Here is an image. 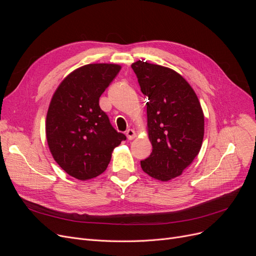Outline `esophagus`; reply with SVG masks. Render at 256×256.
Here are the masks:
<instances>
[{
  "label": "esophagus",
  "instance_id": "obj_1",
  "mask_svg": "<svg viewBox=\"0 0 256 256\" xmlns=\"http://www.w3.org/2000/svg\"><path fill=\"white\" fill-rule=\"evenodd\" d=\"M126 137H128V140H132L134 138L136 137V132H135V130H132V128L128 130H126Z\"/></svg>",
  "mask_w": 256,
  "mask_h": 256
}]
</instances>
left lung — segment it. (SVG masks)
<instances>
[{
    "instance_id": "obj_1",
    "label": "left lung",
    "mask_w": 256,
    "mask_h": 256,
    "mask_svg": "<svg viewBox=\"0 0 256 256\" xmlns=\"http://www.w3.org/2000/svg\"><path fill=\"white\" fill-rule=\"evenodd\" d=\"M132 68L148 98L147 128L152 152L141 160V168L150 176L167 182L180 176L199 154L204 112L193 88L176 72L140 60Z\"/></svg>"
}]
</instances>
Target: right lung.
<instances>
[{
	"label": "right lung",
	"instance_id": "obj_1",
	"mask_svg": "<svg viewBox=\"0 0 256 256\" xmlns=\"http://www.w3.org/2000/svg\"><path fill=\"white\" fill-rule=\"evenodd\" d=\"M120 65L87 64L67 76L52 98L46 122L48 148L70 176L86 180L109 165L112 152L126 139L100 109V98Z\"/></svg>",
	"mask_w": 256,
	"mask_h": 256
}]
</instances>
